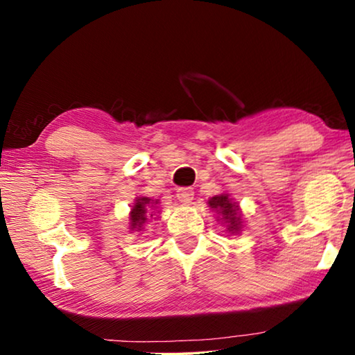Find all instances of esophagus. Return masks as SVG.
<instances>
[{
	"mask_svg": "<svg viewBox=\"0 0 355 355\" xmlns=\"http://www.w3.org/2000/svg\"><path fill=\"white\" fill-rule=\"evenodd\" d=\"M177 199L184 203V205H188V203L192 202V199H194V189L192 188H180L177 191Z\"/></svg>",
	"mask_w": 355,
	"mask_h": 355,
	"instance_id": "esophagus-1",
	"label": "esophagus"
}]
</instances>
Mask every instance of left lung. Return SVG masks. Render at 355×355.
Wrapping results in <instances>:
<instances>
[{"label": "left lung", "mask_w": 355, "mask_h": 355, "mask_svg": "<svg viewBox=\"0 0 355 355\" xmlns=\"http://www.w3.org/2000/svg\"><path fill=\"white\" fill-rule=\"evenodd\" d=\"M208 205L218 214V222L225 225V232L228 235H239L241 233L244 228L243 213L238 202L233 200L230 194L222 192V194L213 196L208 200Z\"/></svg>", "instance_id": "left-lung-1"}]
</instances>
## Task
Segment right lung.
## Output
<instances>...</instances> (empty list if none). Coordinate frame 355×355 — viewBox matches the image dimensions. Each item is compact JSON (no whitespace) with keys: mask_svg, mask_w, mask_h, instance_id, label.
<instances>
[{"mask_svg":"<svg viewBox=\"0 0 355 355\" xmlns=\"http://www.w3.org/2000/svg\"><path fill=\"white\" fill-rule=\"evenodd\" d=\"M159 213V200L158 199H150V197H136V200L130 209L128 216V228L130 232H142L150 219H153V216ZM158 218V216H156ZM155 218V219H156Z\"/></svg>","mask_w":355,"mask_h":355,"instance_id":"1","label":"right lung"}]
</instances>
